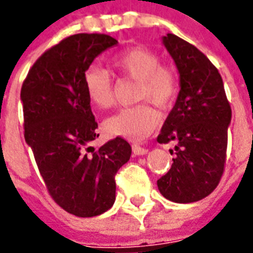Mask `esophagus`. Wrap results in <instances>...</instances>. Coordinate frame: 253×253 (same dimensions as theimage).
Returning a JSON list of instances; mask_svg holds the SVG:
<instances>
[{"label": "esophagus", "instance_id": "obj_1", "mask_svg": "<svg viewBox=\"0 0 253 253\" xmlns=\"http://www.w3.org/2000/svg\"><path fill=\"white\" fill-rule=\"evenodd\" d=\"M131 149H132V154L134 155H143L149 151L146 147H142V146L136 145V143H134V145L131 146Z\"/></svg>", "mask_w": 253, "mask_h": 253}]
</instances>
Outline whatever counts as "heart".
Segmentation results:
<instances>
[{"mask_svg": "<svg viewBox=\"0 0 253 253\" xmlns=\"http://www.w3.org/2000/svg\"><path fill=\"white\" fill-rule=\"evenodd\" d=\"M112 68L125 79L136 82L134 99L149 102L161 110H169L179 92V75L173 65L162 64L160 55L145 46H131L111 57ZM84 88L89 102L98 108H110L115 103V89L110 75L99 67L84 72ZM149 103L122 108L104 121L108 134L127 139H142L154 131L160 114Z\"/></svg>", "mask_w": 253, "mask_h": 253, "instance_id": "b5f03b06", "label": "heart"}]
</instances>
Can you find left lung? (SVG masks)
<instances>
[{
  "label": "left lung",
  "mask_w": 253,
  "mask_h": 253,
  "mask_svg": "<svg viewBox=\"0 0 253 253\" xmlns=\"http://www.w3.org/2000/svg\"><path fill=\"white\" fill-rule=\"evenodd\" d=\"M162 40L177 65L181 89L157 138L175 143L171 168L157 185L173 203H196L217 188L225 169L231 104L218 69L201 50L171 33Z\"/></svg>",
  "instance_id": "8db88e82"
}]
</instances>
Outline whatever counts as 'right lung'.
<instances>
[{
	"instance_id": "add662e5",
	"label": "right lung",
	"mask_w": 253,
	"mask_h": 253,
	"mask_svg": "<svg viewBox=\"0 0 253 253\" xmlns=\"http://www.w3.org/2000/svg\"><path fill=\"white\" fill-rule=\"evenodd\" d=\"M118 41L108 35L65 37L36 60L21 87L24 136L48 193L78 217L102 214L115 201V174L131 155L117 136L95 149L96 127L84 88L93 59Z\"/></svg>"
}]
</instances>
